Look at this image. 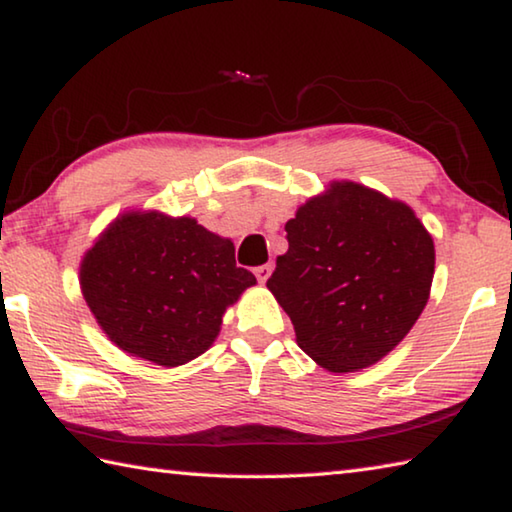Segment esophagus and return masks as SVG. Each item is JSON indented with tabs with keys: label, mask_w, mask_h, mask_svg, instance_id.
Returning <instances> with one entry per match:
<instances>
[{
	"label": "esophagus",
	"mask_w": 512,
	"mask_h": 512,
	"mask_svg": "<svg viewBox=\"0 0 512 512\" xmlns=\"http://www.w3.org/2000/svg\"><path fill=\"white\" fill-rule=\"evenodd\" d=\"M271 273H273V266H271V264H264V266H257V268H255L257 280L262 282V284L268 280V277H271Z\"/></svg>",
	"instance_id": "1"
}]
</instances>
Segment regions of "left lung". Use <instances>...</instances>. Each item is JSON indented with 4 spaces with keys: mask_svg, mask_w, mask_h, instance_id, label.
Instances as JSON below:
<instances>
[{
    "mask_svg": "<svg viewBox=\"0 0 512 512\" xmlns=\"http://www.w3.org/2000/svg\"><path fill=\"white\" fill-rule=\"evenodd\" d=\"M289 250L266 282L320 368L375 366L427 307L436 248L411 205L329 180L284 225Z\"/></svg>",
    "mask_w": 512,
    "mask_h": 512,
    "instance_id": "8db88e82",
    "label": "left lung"
}]
</instances>
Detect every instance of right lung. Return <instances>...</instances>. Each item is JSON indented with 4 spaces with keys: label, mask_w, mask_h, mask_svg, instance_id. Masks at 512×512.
Wrapping results in <instances>:
<instances>
[{
    "label": "right lung",
    "mask_w": 512,
    "mask_h": 512,
    "mask_svg": "<svg viewBox=\"0 0 512 512\" xmlns=\"http://www.w3.org/2000/svg\"><path fill=\"white\" fill-rule=\"evenodd\" d=\"M79 284L110 343L178 368L212 348L223 314L257 280L237 266L232 239L194 216L133 207L85 250Z\"/></svg>",
    "instance_id": "add662e5"
}]
</instances>
